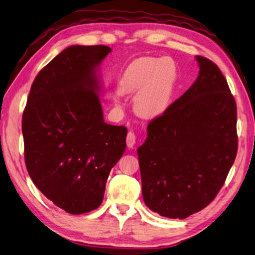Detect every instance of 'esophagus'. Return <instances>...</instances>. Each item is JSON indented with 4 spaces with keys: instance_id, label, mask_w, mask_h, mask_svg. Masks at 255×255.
<instances>
[{
    "instance_id": "esophagus-1",
    "label": "esophagus",
    "mask_w": 255,
    "mask_h": 255,
    "mask_svg": "<svg viewBox=\"0 0 255 255\" xmlns=\"http://www.w3.org/2000/svg\"><path fill=\"white\" fill-rule=\"evenodd\" d=\"M136 141H137L136 134H134L132 131H129L127 134V138H126V142H127L128 148H132L133 145L136 144Z\"/></svg>"
}]
</instances>
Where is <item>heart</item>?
Wrapping results in <instances>:
<instances>
[{
    "label": "heart",
    "mask_w": 255,
    "mask_h": 255,
    "mask_svg": "<svg viewBox=\"0 0 255 255\" xmlns=\"http://www.w3.org/2000/svg\"><path fill=\"white\" fill-rule=\"evenodd\" d=\"M177 78V68L171 58L143 57L132 61L119 79L123 93H138L133 107L140 116L153 118L170 105Z\"/></svg>",
    "instance_id": "1"
}]
</instances>
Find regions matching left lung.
I'll list each match as a JSON object with an SVG mask.
<instances>
[{
  "mask_svg": "<svg viewBox=\"0 0 255 255\" xmlns=\"http://www.w3.org/2000/svg\"><path fill=\"white\" fill-rule=\"evenodd\" d=\"M196 60V81L148 124L137 150L144 204L167 218H187L213 202L238 151L235 97L217 64Z\"/></svg>",
  "mask_w": 255,
  "mask_h": 255,
  "instance_id": "8db88e82",
  "label": "left lung"
}]
</instances>
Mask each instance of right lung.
Returning a JSON list of instances; mask_svg holds the SVG:
<instances>
[{
	"mask_svg": "<svg viewBox=\"0 0 255 255\" xmlns=\"http://www.w3.org/2000/svg\"><path fill=\"white\" fill-rule=\"evenodd\" d=\"M107 46H71L31 84L21 131L28 174L37 188L72 215L96 209L107 177L126 149L127 128L104 122L95 69Z\"/></svg>",
	"mask_w": 255,
	"mask_h": 255,
	"instance_id": "add662e5",
	"label": "right lung"
}]
</instances>
